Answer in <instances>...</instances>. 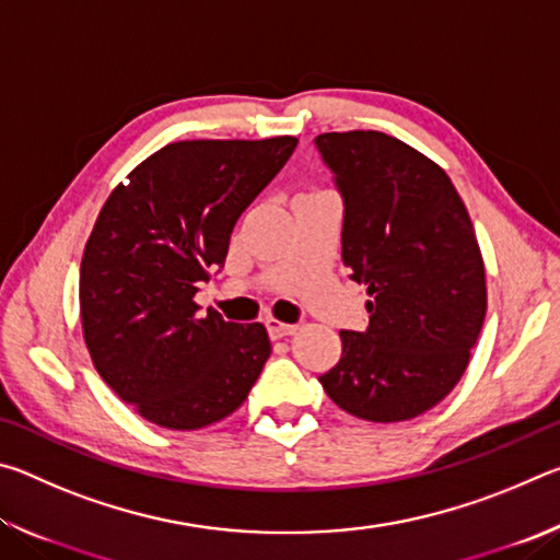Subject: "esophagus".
<instances>
[{"instance_id":"1","label":"esophagus","mask_w":560,"mask_h":560,"mask_svg":"<svg viewBox=\"0 0 560 560\" xmlns=\"http://www.w3.org/2000/svg\"><path fill=\"white\" fill-rule=\"evenodd\" d=\"M264 324H267V330H269L271 338H283V336H291V334H296V330H299L296 324H283V320L273 318V316H269L267 320H264Z\"/></svg>"}]
</instances>
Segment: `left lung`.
Masks as SVG:
<instances>
[{"instance_id":"obj_1","label":"left lung","mask_w":560,"mask_h":560,"mask_svg":"<svg viewBox=\"0 0 560 560\" xmlns=\"http://www.w3.org/2000/svg\"><path fill=\"white\" fill-rule=\"evenodd\" d=\"M314 145L343 200V264L371 293V324L340 330L343 353L318 381L360 420H412L459 383L487 316L469 212L440 165L385 132Z\"/></svg>"}]
</instances>
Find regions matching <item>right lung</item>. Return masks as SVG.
Masks as SVG:
<instances>
[{
    "label": "right lung",
    "mask_w": 560,
    "mask_h": 560,
    "mask_svg": "<svg viewBox=\"0 0 560 560\" xmlns=\"http://www.w3.org/2000/svg\"><path fill=\"white\" fill-rule=\"evenodd\" d=\"M296 138L170 143L113 189L81 259V324L93 365L122 402L167 430L240 407L271 355L267 328L200 316L195 293L224 267L236 220Z\"/></svg>",
    "instance_id": "right-lung-1"
}]
</instances>
